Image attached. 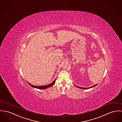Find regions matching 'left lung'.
I'll return each mask as SVG.
<instances>
[{"label":"left lung","instance_id":"1","mask_svg":"<svg viewBox=\"0 0 122 122\" xmlns=\"http://www.w3.org/2000/svg\"><path fill=\"white\" fill-rule=\"evenodd\" d=\"M97 84H96V85H93V86H92V87H88V88H84V87H79V86H76V85H75V86H76L77 87H78V88H80V89H90V88H91L94 87H95V86H96Z\"/></svg>","mask_w":122,"mask_h":122}]
</instances>
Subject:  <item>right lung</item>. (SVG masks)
<instances>
[{"mask_svg":"<svg viewBox=\"0 0 122 122\" xmlns=\"http://www.w3.org/2000/svg\"><path fill=\"white\" fill-rule=\"evenodd\" d=\"M56 80V79H55L54 80V81L52 83L50 84L46 85H42V86H35V85H33L30 84L29 83H28V82H27V83H28V84H29L30 86H31V87H32L33 88H35L38 89H47V88H48L49 87H51L52 86H53L54 84H55Z\"/></svg>","mask_w":122,"mask_h":122,"instance_id":"obj_1","label":"right lung"}]
</instances>
